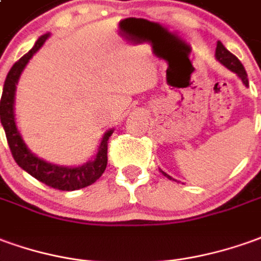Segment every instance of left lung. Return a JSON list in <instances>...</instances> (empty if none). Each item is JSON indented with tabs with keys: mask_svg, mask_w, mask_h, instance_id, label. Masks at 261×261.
<instances>
[{
	"mask_svg": "<svg viewBox=\"0 0 261 261\" xmlns=\"http://www.w3.org/2000/svg\"><path fill=\"white\" fill-rule=\"evenodd\" d=\"M216 59L220 62V64H223L227 69H230L231 72H234L239 75V78L242 79V82H243L244 85L249 86V79H247V73H246V69H244V66L242 65V62L239 61V59L229 52L226 48L223 46V44L219 41L217 42V46H216ZM165 176H168L165 172H162ZM169 179H172L170 176H168Z\"/></svg>",
	"mask_w": 261,
	"mask_h": 261,
	"instance_id": "1",
	"label": "left lung"
}]
</instances>
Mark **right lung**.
I'll return each instance as SVG.
<instances>
[{"mask_svg":"<svg viewBox=\"0 0 261 261\" xmlns=\"http://www.w3.org/2000/svg\"><path fill=\"white\" fill-rule=\"evenodd\" d=\"M48 37L49 34H45L41 38H38L31 51L25 54L21 59H18L7 75L3 96H1V123L5 130L12 158L19 168H22L37 180L45 183L49 188L58 189V190H78L96 182L105 172L108 165V141L113 130H108L105 134L100 142L96 158L92 162H88L79 168H64V166L46 163L38 159L35 154H32L25 146L24 141L21 139V135L18 132L14 119V96H15V88L19 75L24 71L25 65L32 58V55L44 45Z\"/></svg>","mask_w":261,"mask_h":261,"instance_id":"add662e5","label":"right lung"}]
</instances>
